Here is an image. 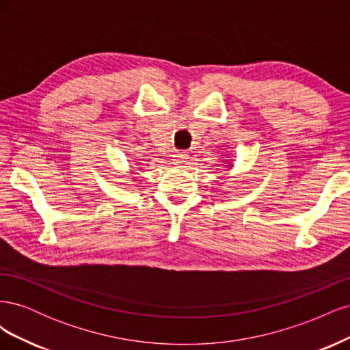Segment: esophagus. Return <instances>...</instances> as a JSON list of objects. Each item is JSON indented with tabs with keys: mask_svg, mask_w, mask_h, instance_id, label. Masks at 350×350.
Returning a JSON list of instances; mask_svg holds the SVG:
<instances>
[{
	"mask_svg": "<svg viewBox=\"0 0 350 350\" xmlns=\"http://www.w3.org/2000/svg\"><path fill=\"white\" fill-rule=\"evenodd\" d=\"M187 159H188V154H187L185 152H176V153L172 156V162H174L175 165H181V163L187 162Z\"/></svg>",
	"mask_w": 350,
	"mask_h": 350,
	"instance_id": "34e87169",
	"label": "esophagus"
}]
</instances>
